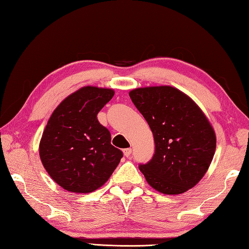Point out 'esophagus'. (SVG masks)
Instances as JSON below:
<instances>
[{"instance_id": "esophagus-1", "label": "esophagus", "mask_w": 249, "mask_h": 249, "mask_svg": "<svg viewBox=\"0 0 249 249\" xmlns=\"http://www.w3.org/2000/svg\"><path fill=\"white\" fill-rule=\"evenodd\" d=\"M131 153H132V149H131V148L124 149V155L125 157H130L131 156Z\"/></svg>"}]
</instances>
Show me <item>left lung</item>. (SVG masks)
Listing matches in <instances>:
<instances>
[{"mask_svg":"<svg viewBox=\"0 0 249 249\" xmlns=\"http://www.w3.org/2000/svg\"><path fill=\"white\" fill-rule=\"evenodd\" d=\"M155 140L151 161L140 165L147 183L166 195L185 193L207 172L215 152V133L198 105L170 86L129 92Z\"/></svg>","mask_w":249,"mask_h":249,"instance_id":"1","label":"left lung"}]
</instances>
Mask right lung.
Returning <instances> with one entry per match:
<instances>
[{"label":"right lung","mask_w":249,"mask_h":249,"mask_svg":"<svg viewBox=\"0 0 249 249\" xmlns=\"http://www.w3.org/2000/svg\"><path fill=\"white\" fill-rule=\"evenodd\" d=\"M114 94L112 89L83 87L65 98L51 115L39 154L46 172L64 190L94 192L119 165L123 152L110 144L108 129L96 117Z\"/></svg>","instance_id":"obj_1"}]
</instances>
